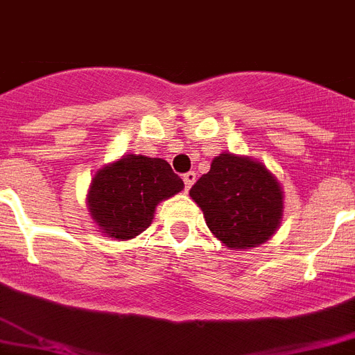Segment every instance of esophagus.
Instances as JSON below:
<instances>
[{
    "label": "esophagus",
    "mask_w": 355,
    "mask_h": 355,
    "mask_svg": "<svg viewBox=\"0 0 355 355\" xmlns=\"http://www.w3.org/2000/svg\"><path fill=\"white\" fill-rule=\"evenodd\" d=\"M196 180H198L196 172H187V174L183 175V181H184V187H187V190H190V187L196 183Z\"/></svg>",
    "instance_id": "obj_1"
}]
</instances>
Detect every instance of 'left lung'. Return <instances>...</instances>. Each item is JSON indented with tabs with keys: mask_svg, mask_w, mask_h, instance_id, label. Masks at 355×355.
<instances>
[{
	"mask_svg": "<svg viewBox=\"0 0 355 355\" xmlns=\"http://www.w3.org/2000/svg\"><path fill=\"white\" fill-rule=\"evenodd\" d=\"M210 232L228 250L266 243L283 221L285 194L261 161L223 152L190 189Z\"/></svg>",
	"mask_w": 355,
	"mask_h": 355,
	"instance_id": "left-lung-1",
	"label": "left lung"
}]
</instances>
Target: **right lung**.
Returning <instances> with one entry per match:
<instances>
[{"label":"right lung","instance_id":"1","mask_svg":"<svg viewBox=\"0 0 355 355\" xmlns=\"http://www.w3.org/2000/svg\"><path fill=\"white\" fill-rule=\"evenodd\" d=\"M183 189L165 159L128 152L94 174L87 209L105 237L127 241L150 227L161 201Z\"/></svg>","mask_w":355,"mask_h":355}]
</instances>
